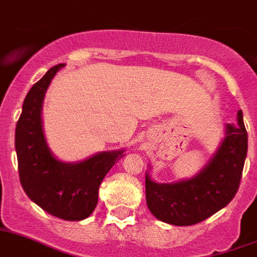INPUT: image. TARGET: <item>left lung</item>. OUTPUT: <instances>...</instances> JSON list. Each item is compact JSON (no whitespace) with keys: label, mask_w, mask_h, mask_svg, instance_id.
<instances>
[{"label":"left lung","mask_w":257,"mask_h":257,"mask_svg":"<svg viewBox=\"0 0 257 257\" xmlns=\"http://www.w3.org/2000/svg\"><path fill=\"white\" fill-rule=\"evenodd\" d=\"M242 110L238 124H227L226 137L214 157L196 177L177 183H156L146 175L147 205L160 221L190 226L226 207L238 192L247 156Z\"/></svg>","instance_id":"8db88e82"}]
</instances>
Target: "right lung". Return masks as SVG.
Here are the masks:
<instances>
[{
    "label": "right lung",
    "mask_w": 257,
    "mask_h": 257,
    "mask_svg": "<svg viewBox=\"0 0 257 257\" xmlns=\"http://www.w3.org/2000/svg\"><path fill=\"white\" fill-rule=\"evenodd\" d=\"M63 63L53 66L32 85L15 128L21 185L31 200L45 212L66 221L84 220L95 210L98 187L123 151L102 152L78 164L54 159L41 126L44 96Z\"/></svg>",
    "instance_id": "add662e5"
}]
</instances>
